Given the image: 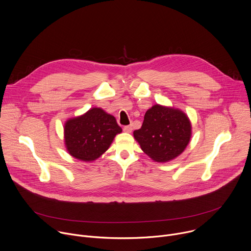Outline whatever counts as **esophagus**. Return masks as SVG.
I'll use <instances>...</instances> for the list:
<instances>
[{
    "label": "esophagus",
    "instance_id": "1",
    "mask_svg": "<svg viewBox=\"0 0 251 251\" xmlns=\"http://www.w3.org/2000/svg\"><path fill=\"white\" fill-rule=\"evenodd\" d=\"M123 130H124V132H126V133H131L132 130H133V128H132L131 125H128V126H125V127L123 128Z\"/></svg>",
    "mask_w": 251,
    "mask_h": 251
}]
</instances>
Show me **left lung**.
Segmentation results:
<instances>
[{"label":"left lung","mask_w":251,"mask_h":251,"mask_svg":"<svg viewBox=\"0 0 251 251\" xmlns=\"http://www.w3.org/2000/svg\"><path fill=\"white\" fill-rule=\"evenodd\" d=\"M133 135L152 160L166 162L184 151L190 142L192 126L182 110L154 104L147 110L142 127Z\"/></svg>","instance_id":"8db88e82"}]
</instances>
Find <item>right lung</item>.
I'll list each match as a JSON object with an SVG mask.
<instances>
[{"label":"right lung","instance_id":"add662e5","mask_svg":"<svg viewBox=\"0 0 251 251\" xmlns=\"http://www.w3.org/2000/svg\"><path fill=\"white\" fill-rule=\"evenodd\" d=\"M121 132L114 116L102 108L93 107L65 122L64 141L73 157L90 162L103 154Z\"/></svg>","mask_w":251,"mask_h":251}]
</instances>
